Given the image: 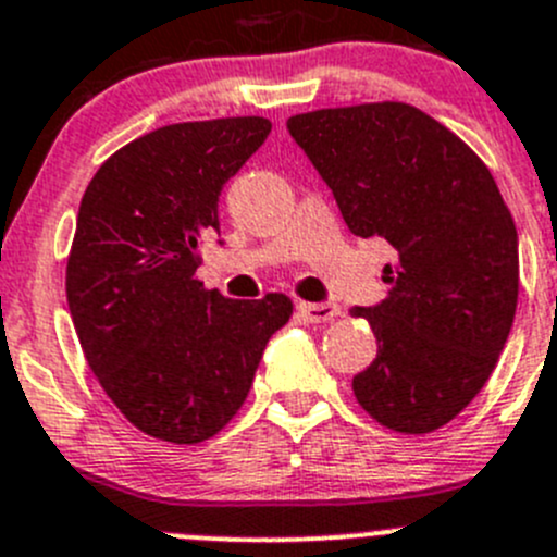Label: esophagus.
Listing matches in <instances>:
<instances>
[{"label":"esophagus","mask_w":557,"mask_h":557,"mask_svg":"<svg viewBox=\"0 0 557 557\" xmlns=\"http://www.w3.org/2000/svg\"><path fill=\"white\" fill-rule=\"evenodd\" d=\"M296 310H299V315H302L308 324H326V321H332L341 313V308H337L335 302H299Z\"/></svg>","instance_id":"34e87169"}]
</instances>
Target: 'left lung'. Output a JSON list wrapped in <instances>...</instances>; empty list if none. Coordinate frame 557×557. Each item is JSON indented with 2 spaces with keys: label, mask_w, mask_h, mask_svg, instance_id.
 I'll return each instance as SVG.
<instances>
[{
  "label": "left lung",
  "mask_w": 557,
  "mask_h": 557,
  "mask_svg": "<svg viewBox=\"0 0 557 557\" xmlns=\"http://www.w3.org/2000/svg\"><path fill=\"white\" fill-rule=\"evenodd\" d=\"M290 137L355 236L384 238L387 299L355 308L376 360L351 382L360 407L401 434L450 423L492 376L519 296L511 211L481 159L409 103L294 114Z\"/></svg>",
  "instance_id": "obj_1"
}]
</instances>
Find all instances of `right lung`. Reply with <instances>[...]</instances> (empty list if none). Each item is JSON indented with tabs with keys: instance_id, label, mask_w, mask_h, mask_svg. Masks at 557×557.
Here are the masks:
<instances>
[{
	"instance_id": "right-lung-1",
	"label": "right lung",
	"mask_w": 557,
	"mask_h": 557,
	"mask_svg": "<svg viewBox=\"0 0 557 557\" xmlns=\"http://www.w3.org/2000/svg\"><path fill=\"white\" fill-rule=\"evenodd\" d=\"M269 132L267 117L156 128L109 156L82 197L67 310L103 393L164 443L225 429L294 313L285 294L236 302L195 277L222 186Z\"/></svg>"
}]
</instances>
